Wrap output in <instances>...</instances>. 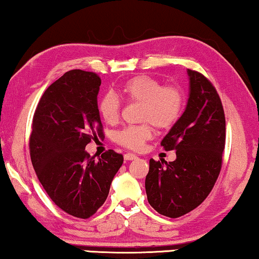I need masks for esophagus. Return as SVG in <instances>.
Segmentation results:
<instances>
[{"mask_svg": "<svg viewBox=\"0 0 259 259\" xmlns=\"http://www.w3.org/2000/svg\"><path fill=\"white\" fill-rule=\"evenodd\" d=\"M123 158H125V160H134V159H137L138 157L133 153H126L125 155H123Z\"/></svg>", "mask_w": 259, "mask_h": 259, "instance_id": "1", "label": "esophagus"}]
</instances>
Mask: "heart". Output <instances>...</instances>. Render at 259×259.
I'll return each mask as SVG.
<instances>
[{"label": "heart", "mask_w": 259, "mask_h": 259, "mask_svg": "<svg viewBox=\"0 0 259 259\" xmlns=\"http://www.w3.org/2000/svg\"><path fill=\"white\" fill-rule=\"evenodd\" d=\"M121 95L126 101L140 104L139 120L141 125L127 126L115 133L114 140L120 146L139 151L153 136V126L168 130L183 114V91L177 86H164L161 81L148 75L131 77L121 86ZM98 111L108 125L118 122L121 104L114 94H105L99 100Z\"/></svg>", "instance_id": "1"}]
</instances>
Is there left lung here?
I'll use <instances>...</instances> for the list:
<instances>
[{"label": "left lung", "instance_id": "left-lung-1", "mask_svg": "<svg viewBox=\"0 0 259 259\" xmlns=\"http://www.w3.org/2000/svg\"><path fill=\"white\" fill-rule=\"evenodd\" d=\"M190 94L185 112L161 141L176 150L175 161L150 160L145 180L147 200L158 213L178 218L206 199L221 173L225 147V115L211 81L187 69Z\"/></svg>", "mask_w": 259, "mask_h": 259}]
</instances>
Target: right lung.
Instances as JSON below:
<instances>
[{
  "instance_id": "add662e5",
  "label": "right lung",
  "mask_w": 259,
  "mask_h": 259,
  "mask_svg": "<svg viewBox=\"0 0 259 259\" xmlns=\"http://www.w3.org/2000/svg\"><path fill=\"white\" fill-rule=\"evenodd\" d=\"M101 79L73 69L53 82L35 109L29 139L30 159L49 198L66 213L87 219L107 199L122 154L106 151L101 158L84 151L104 137L98 111Z\"/></svg>"
}]
</instances>
